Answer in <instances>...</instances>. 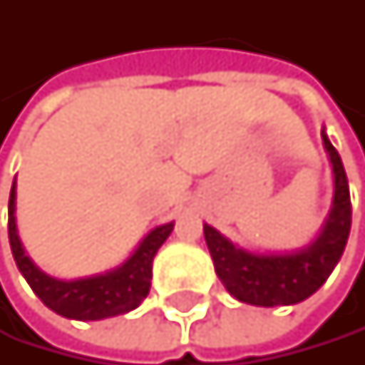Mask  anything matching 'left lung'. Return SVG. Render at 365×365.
<instances>
[{
	"mask_svg": "<svg viewBox=\"0 0 365 365\" xmlns=\"http://www.w3.org/2000/svg\"><path fill=\"white\" fill-rule=\"evenodd\" d=\"M322 140L333 164V207L315 241L289 254H254L203 223V236L215 272L236 300L254 307L298 304L327 282L339 262L350 234V192L339 153L322 129Z\"/></svg>",
	"mask_w": 365,
	"mask_h": 365,
	"instance_id": "1",
	"label": "left lung"
}]
</instances>
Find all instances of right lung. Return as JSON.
Wrapping results in <instances>:
<instances>
[{
	"label": "right lung",
	"instance_id": "obj_1",
	"mask_svg": "<svg viewBox=\"0 0 365 365\" xmlns=\"http://www.w3.org/2000/svg\"><path fill=\"white\" fill-rule=\"evenodd\" d=\"M15 181H12L10 201H8V238L10 250L15 256V262L32 291L41 298L48 309L54 313L69 317V319H105L113 315L129 313L142 304V300L148 296L150 278H153V258L158 250L173 232V221L164 223L155 230H150L138 250L124 260L120 267L76 278V280H58L41 272L36 264L26 256V250L19 241L17 234V221H15Z\"/></svg>",
	"mask_w": 365,
	"mask_h": 365
}]
</instances>
